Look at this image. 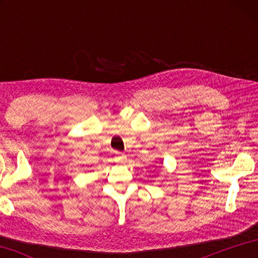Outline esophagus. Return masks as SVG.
<instances>
[{"mask_svg":"<svg viewBox=\"0 0 258 258\" xmlns=\"http://www.w3.org/2000/svg\"><path fill=\"white\" fill-rule=\"evenodd\" d=\"M116 155H117V158H118V159L121 161V163H123V161L126 160V156L123 154V152L116 151Z\"/></svg>","mask_w":258,"mask_h":258,"instance_id":"obj_1","label":"esophagus"}]
</instances>
